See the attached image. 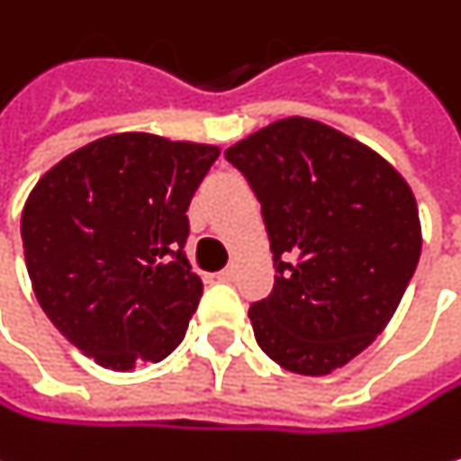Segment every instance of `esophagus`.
I'll return each instance as SVG.
<instances>
[{
	"label": "esophagus",
	"instance_id": "1",
	"mask_svg": "<svg viewBox=\"0 0 461 461\" xmlns=\"http://www.w3.org/2000/svg\"><path fill=\"white\" fill-rule=\"evenodd\" d=\"M235 276H238V270H235V267H226V270L215 273V278H218V281H235Z\"/></svg>",
	"mask_w": 461,
	"mask_h": 461
}]
</instances>
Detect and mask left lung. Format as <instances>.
<instances>
[{
  "label": "left lung",
  "mask_w": 461,
  "mask_h": 461,
  "mask_svg": "<svg viewBox=\"0 0 461 461\" xmlns=\"http://www.w3.org/2000/svg\"><path fill=\"white\" fill-rule=\"evenodd\" d=\"M259 204L276 284L249 309L257 344L294 375H330L391 322L420 257L412 188L320 120H276L226 152Z\"/></svg>",
  "instance_id": "1"
}]
</instances>
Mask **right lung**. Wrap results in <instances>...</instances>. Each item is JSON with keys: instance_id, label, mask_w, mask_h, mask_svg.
I'll return each instance as SVG.
<instances>
[{"instance_id": "right-lung-1", "label": "right lung", "mask_w": 461, "mask_h": 461, "mask_svg": "<svg viewBox=\"0 0 461 461\" xmlns=\"http://www.w3.org/2000/svg\"><path fill=\"white\" fill-rule=\"evenodd\" d=\"M215 144L128 131L38 180L21 212L26 273L54 328L97 366L133 372L177 349L202 298L183 246Z\"/></svg>"}]
</instances>
